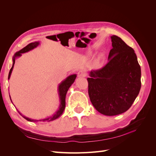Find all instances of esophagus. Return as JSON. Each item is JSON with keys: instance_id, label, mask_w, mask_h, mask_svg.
Here are the masks:
<instances>
[{"instance_id": "obj_1", "label": "esophagus", "mask_w": 156, "mask_h": 156, "mask_svg": "<svg viewBox=\"0 0 156 156\" xmlns=\"http://www.w3.org/2000/svg\"><path fill=\"white\" fill-rule=\"evenodd\" d=\"M77 75L79 77H86L87 73H85V72H84V71H79Z\"/></svg>"}]
</instances>
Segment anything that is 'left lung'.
<instances>
[{"label": "left lung", "mask_w": 156, "mask_h": 156, "mask_svg": "<svg viewBox=\"0 0 156 156\" xmlns=\"http://www.w3.org/2000/svg\"><path fill=\"white\" fill-rule=\"evenodd\" d=\"M108 62L90 72L88 95L94 108L106 116L127 111L139 93L141 70L134 50L120 37L111 36Z\"/></svg>", "instance_id": "1"}]
</instances>
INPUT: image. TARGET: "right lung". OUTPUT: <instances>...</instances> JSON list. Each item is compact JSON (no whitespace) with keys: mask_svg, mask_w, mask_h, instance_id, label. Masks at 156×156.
Returning a JSON list of instances; mask_svg holds the SVG:
<instances>
[{"mask_svg":"<svg viewBox=\"0 0 156 156\" xmlns=\"http://www.w3.org/2000/svg\"><path fill=\"white\" fill-rule=\"evenodd\" d=\"M39 45H40V41L32 42V43H30L29 45H27L26 47H25L24 48H23L20 51L16 52L15 55H14V56H13V59H12L13 60V64H12V67L10 69V72H9V74H8V79H10V75H11V73L12 72L14 64H15L16 59L18 57H20V56H21L22 55L21 54L27 53V52H29V51H30L32 49H34V48H36V47L38 46ZM76 77H77L76 74L71 75L59 84L58 87V96H59V99H60V105H59L58 110L56 111V112L52 116L46 118V119H42V120H33V119H29V118H27L25 116H23L21 114V113L17 109V111L23 118H24L25 119H26L28 121H30V122H38V121H40H40L50 122V121H53V120H54L56 119H58V118L60 116L62 115V114L64 111V108H65V107H66V94H67V92L69 88L74 83L75 79H76ZM10 100L12 101L10 96Z\"/></svg>","mask_w":156,"mask_h":156,"instance_id":"right-lung-1","label":"right lung"}]
</instances>
